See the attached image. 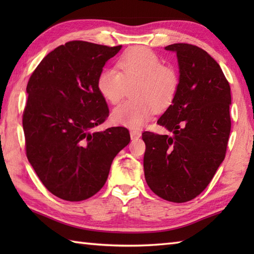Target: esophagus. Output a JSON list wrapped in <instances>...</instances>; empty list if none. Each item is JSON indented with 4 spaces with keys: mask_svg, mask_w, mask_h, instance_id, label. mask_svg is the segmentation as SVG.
Returning a JSON list of instances; mask_svg holds the SVG:
<instances>
[{
    "mask_svg": "<svg viewBox=\"0 0 254 254\" xmlns=\"http://www.w3.org/2000/svg\"><path fill=\"white\" fill-rule=\"evenodd\" d=\"M130 135H131V138L133 139V141H135V139L139 138V136H141V132L136 131V130H131Z\"/></svg>",
    "mask_w": 254,
    "mask_h": 254,
    "instance_id": "obj_1",
    "label": "esophagus"
}]
</instances>
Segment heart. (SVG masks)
<instances>
[{
	"label": "heart",
	"mask_w": 254,
	"mask_h": 254,
	"mask_svg": "<svg viewBox=\"0 0 254 254\" xmlns=\"http://www.w3.org/2000/svg\"><path fill=\"white\" fill-rule=\"evenodd\" d=\"M115 68H104L97 78V88L110 104H118L133 86V98L112 111L117 126L138 128L158 110H165L175 101L180 87L177 69L163 64L160 57L145 47H134L120 56Z\"/></svg>",
	"instance_id": "b5f03b06"
}]
</instances>
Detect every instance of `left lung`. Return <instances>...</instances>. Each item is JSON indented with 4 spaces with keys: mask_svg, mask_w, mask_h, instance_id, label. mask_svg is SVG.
<instances>
[{
    "mask_svg": "<svg viewBox=\"0 0 254 254\" xmlns=\"http://www.w3.org/2000/svg\"><path fill=\"white\" fill-rule=\"evenodd\" d=\"M180 87L157 123L172 136L145 131L144 172L148 187L169 202L201 194L223 163L231 120L230 86L219 64L194 45L174 44Z\"/></svg>",
    "mask_w": 254,
    "mask_h": 254,
    "instance_id": "obj_1",
    "label": "left lung"
}]
</instances>
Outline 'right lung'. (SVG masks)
<instances>
[{
  "mask_svg": "<svg viewBox=\"0 0 254 254\" xmlns=\"http://www.w3.org/2000/svg\"><path fill=\"white\" fill-rule=\"evenodd\" d=\"M120 49L68 41L42 59L27 84L26 156L47 190L65 201H83L98 192L113 158L130 143L123 127L90 132L109 116L97 78Z\"/></svg>",
  "mask_w": 254,
  "mask_h": 254,
  "instance_id": "1",
  "label": "right lung"
}]
</instances>
